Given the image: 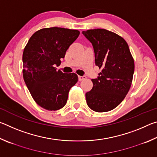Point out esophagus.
Wrapping results in <instances>:
<instances>
[{
  "mask_svg": "<svg viewBox=\"0 0 157 157\" xmlns=\"http://www.w3.org/2000/svg\"><path fill=\"white\" fill-rule=\"evenodd\" d=\"M86 76H78V79H79V81H82L84 80V79H86Z\"/></svg>",
  "mask_w": 157,
  "mask_h": 157,
  "instance_id": "obj_1",
  "label": "esophagus"
}]
</instances>
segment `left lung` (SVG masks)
<instances>
[{"instance_id": "obj_1", "label": "left lung", "mask_w": 157, "mask_h": 157, "mask_svg": "<svg viewBox=\"0 0 157 157\" xmlns=\"http://www.w3.org/2000/svg\"><path fill=\"white\" fill-rule=\"evenodd\" d=\"M92 44L95 65L102 68L92 79L93 88L86 94L87 105L96 112L115 109L125 98L134 72V59L123 37L105 29L83 31Z\"/></svg>"}]
</instances>
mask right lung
Returning a JSON list of instances; mask_svg holds the SVG:
<instances>
[{
	"label": "right lung",
	"mask_w": 157,
	"mask_h": 157,
	"mask_svg": "<svg viewBox=\"0 0 157 157\" xmlns=\"http://www.w3.org/2000/svg\"><path fill=\"white\" fill-rule=\"evenodd\" d=\"M79 34L77 30L48 28L36 31L29 39L23 53V75L34 101L49 111L63 107L69 90L78 80L77 74L63 73L60 65L66 50Z\"/></svg>",
	"instance_id": "1"
}]
</instances>
